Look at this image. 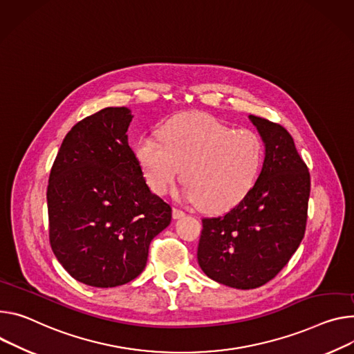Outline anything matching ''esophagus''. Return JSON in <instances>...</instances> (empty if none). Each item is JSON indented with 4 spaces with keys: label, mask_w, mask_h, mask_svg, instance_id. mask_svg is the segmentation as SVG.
I'll list each match as a JSON object with an SVG mask.
<instances>
[{
    "label": "esophagus",
    "mask_w": 354,
    "mask_h": 354,
    "mask_svg": "<svg viewBox=\"0 0 354 354\" xmlns=\"http://www.w3.org/2000/svg\"><path fill=\"white\" fill-rule=\"evenodd\" d=\"M186 213L183 212V210H180V209H178V207H174L172 209V216H174V218H180V217H183Z\"/></svg>",
    "instance_id": "esophagus-1"
}]
</instances>
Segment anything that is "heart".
<instances>
[{
    "label": "heart",
    "instance_id": "heart-1",
    "mask_svg": "<svg viewBox=\"0 0 354 354\" xmlns=\"http://www.w3.org/2000/svg\"><path fill=\"white\" fill-rule=\"evenodd\" d=\"M134 155L156 195H167L182 172V198L220 213L241 202L259 179L264 144L261 137L221 124L203 114H182L141 137Z\"/></svg>",
    "mask_w": 354,
    "mask_h": 354
}]
</instances>
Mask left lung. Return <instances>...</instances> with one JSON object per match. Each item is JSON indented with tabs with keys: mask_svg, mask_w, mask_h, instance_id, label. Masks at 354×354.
Wrapping results in <instances>:
<instances>
[{
	"mask_svg": "<svg viewBox=\"0 0 354 354\" xmlns=\"http://www.w3.org/2000/svg\"><path fill=\"white\" fill-rule=\"evenodd\" d=\"M266 158L247 196L229 213L203 218L198 247L202 271L237 289L271 281L299 247L306 227L310 176L283 127L248 115Z\"/></svg>",
	"mask_w": 354,
	"mask_h": 354,
	"instance_id": "obj_1",
	"label": "left lung"
}]
</instances>
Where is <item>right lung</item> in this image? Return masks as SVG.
Returning <instances> with one entry per match:
<instances>
[{
	"label": "right lung",
	"instance_id": "right-lung-1",
	"mask_svg": "<svg viewBox=\"0 0 354 354\" xmlns=\"http://www.w3.org/2000/svg\"><path fill=\"white\" fill-rule=\"evenodd\" d=\"M127 107H107L72 127L63 140L46 192L49 240L75 279L113 288L145 268L151 240L172 209L149 190L133 149Z\"/></svg>",
	"mask_w": 354,
	"mask_h": 354
}]
</instances>
